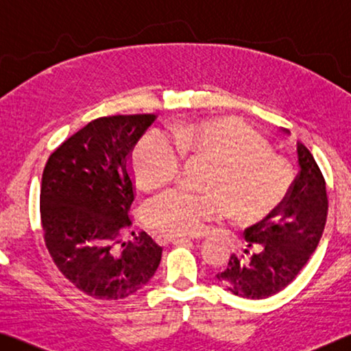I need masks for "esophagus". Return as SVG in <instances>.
Listing matches in <instances>:
<instances>
[{
  "mask_svg": "<svg viewBox=\"0 0 351 351\" xmlns=\"http://www.w3.org/2000/svg\"><path fill=\"white\" fill-rule=\"evenodd\" d=\"M159 241L162 242H170V243H182V242H189L192 241L193 237H189V236H182V234H160Z\"/></svg>",
  "mask_w": 351,
  "mask_h": 351,
  "instance_id": "34e87169",
  "label": "esophagus"
}]
</instances>
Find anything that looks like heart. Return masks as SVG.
Returning <instances> with one entry per match:
<instances>
[{
	"label": "heart",
	"instance_id": "b5f03b06",
	"mask_svg": "<svg viewBox=\"0 0 351 351\" xmlns=\"http://www.w3.org/2000/svg\"><path fill=\"white\" fill-rule=\"evenodd\" d=\"M169 131L153 128L137 142L132 162L138 182L159 187L173 180L184 152L217 162L210 182L214 193L175 187L147 204L149 226L171 234H199L210 221L232 210L241 220L264 219L285 202L292 173L281 158L270 154L267 142L239 120H208Z\"/></svg>",
	"mask_w": 351,
	"mask_h": 351
}]
</instances>
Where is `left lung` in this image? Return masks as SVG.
<instances>
[{
    "label": "left lung",
    "instance_id": "obj_1",
    "mask_svg": "<svg viewBox=\"0 0 351 351\" xmlns=\"http://www.w3.org/2000/svg\"><path fill=\"white\" fill-rule=\"evenodd\" d=\"M297 156L300 171L285 202L243 232L248 248H258L259 253L250 259L231 254L226 269L215 275L237 297L263 300L281 292L319 245L328 214L325 180L302 142H297Z\"/></svg>",
    "mask_w": 351,
    "mask_h": 351
}]
</instances>
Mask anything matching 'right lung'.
Listing matches in <instances>:
<instances>
[{
    "label": "right lung",
    "instance_id": "1",
    "mask_svg": "<svg viewBox=\"0 0 351 351\" xmlns=\"http://www.w3.org/2000/svg\"><path fill=\"white\" fill-rule=\"evenodd\" d=\"M154 114L101 117L49 156L42 175L40 217L49 254L66 280L98 300L132 295L158 270L162 247L147 232L135 241L130 210L132 148Z\"/></svg>",
    "mask_w": 351,
    "mask_h": 351
}]
</instances>
